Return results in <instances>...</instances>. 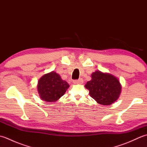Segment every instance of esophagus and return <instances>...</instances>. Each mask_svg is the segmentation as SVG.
Instances as JSON below:
<instances>
[{"label":"esophagus","mask_w":147,"mask_h":147,"mask_svg":"<svg viewBox=\"0 0 147 147\" xmlns=\"http://www.w3.org/2000/svg\"><path fill=\"white\" fill-rule=\"evenodd\" d=\"M73 83L75 84V85H82L83 83V80L82 78H80L78 80H74Z\"/></svg>","instance_id":"34e87169"}]
</instances>
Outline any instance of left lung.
Here are the masks:
<instances>
[{"instance_id": "1", "label": "left lung", "mask_w": 147, "mask_h": 147, "mask_svg": "<svg viewBox=\"0 0 147 147\" xmlns=\"http://www.w3.org/2000/svg\"><path fill=\"white\" fill-rule=\"evenodd\" d=\"M92 80L86 83L92 98L99 104L109 105L119 98L122 86L117 78L108 73L96 71L92 74Z\"/></svg>"}]
</instances>
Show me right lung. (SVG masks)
I'll list each match as a JSON object with an SVG mask.
<instances>
[{"instance_id": "add662e5", "label": "right lung", "mask_w": 147, "mask_h": 147, "mask_svg": "<svg viewBox=\"0 0 147 147\" xmlns=\"http://www.w3.org/2000/svg\"><path fill=\"white\" fill-rule=\"evenodd\" d=\"M69 87L55 71L45 74L39 79L37 84V91L40 98L47 102L57 101Z\"/></svg>"}]
</instances>
